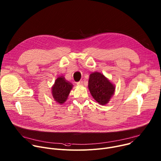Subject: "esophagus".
Listing matches in <instances>:
<instances>
[{"label": "esophagus", "mask_w": 161, "mask_h": 161, "mask_svg": "<svg viewBox=\"0 0 161 161\" xmlns=\"http://www.w3.org/2000/svg\"><path fill=\"white\" fill-rule=\"evenodd\" d=\"M83 81H78V82H77V85H78V86H81V85H83Z\"/></svg>", "instance_id": "esophagus-1"}]
</instances>
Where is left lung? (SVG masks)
<instances>
[{"label":"left lung","instance_id":"obj_1","mask_svg":"<svg viewBox=\"0 0 161 161\" xmlns=\"http://www.w3.org/2000/svg\"><path fill=\"white\" fill-rule=\"evenodd\" d=\"M88 89L94 99L100 104L105 105L114 92V85L103 74L94 72L90 75Z\"/></svg>","mask_w":161,"mask_h":161}]
</instances>
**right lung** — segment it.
Listing matches in <instances>:
<instances>
[{
    "label": "right lung",
    "instance_id": "obj_1",
    "mask_svg": "<svg viewBox=\"0 0 161 161\" xmlns=\"http://www.w3.org/2000/svg\"><path fill=\"white\" fill-rule=\"evenodd\" d=\"M73 86L72 83L67 81L64 77L59 76L57 78L52 87V93L55 101L60 104L64 103Z\"/></svg>",
    "mask_w": 161,
    "mask_h": 161
}]
</instances>
